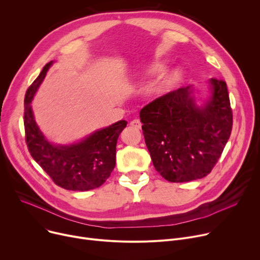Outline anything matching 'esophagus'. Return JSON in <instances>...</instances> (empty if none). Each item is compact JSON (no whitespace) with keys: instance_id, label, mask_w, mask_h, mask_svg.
I'll list each match as a JSON object with an SVG mask.
<instances>
[{"instance_id":"34e87169","label":"esophagus","mask_w":260,"mask_h":260,"mask_svg":"<svg viewBox=\"0 0 260 260\" xmlns=\"http://www.w3.org/2000/svg\"><path fill=\"white\" fill-rule=\"evenodd\" d=\"M129 125H131V126H133V127H135V128L140 129V128H141V126H142V123H141V121H140V120H138V119H134L133 121H131Z\"/></svg>"}]
</instances>
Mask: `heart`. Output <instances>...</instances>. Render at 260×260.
Instances as JSON below:
<instances>
[{
    "label": "heart",
    "mask_w": 260,
    "mask_h": 260,
    "mask_svg": "<svg viewBox=\"0 0 260 260\" xmlns=\"http://www.w3.org/2000/svg\"><path fill=\"white\" fill-rule=\"evenodd\" d=\"M166 63L165 62H154L144 69L139 74L137 75V78H146L149 76L157 75L163 71H165ZM183 77V72L180 69H176L166 76H164L162 79L154 82L150 88L148 89V94L151 97H160L167 92H169L174 86L181 80Z\"/></svg>",
    "instance_id": "heart-1"
}]
</instances>
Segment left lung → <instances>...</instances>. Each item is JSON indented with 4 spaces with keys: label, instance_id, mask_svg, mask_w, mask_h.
Masks as SVG:
<instances>
[{
    "label": "left lung",
    "instance_id": "8db88e82",
    "mask_svg": "<svg viewBox=\"0 0 260 260\" xmlns=\"http://www.w3.org/2000/svg\"><path fill=\"white\" fill-rule=\"evenodd\" d=\"M206 96L197 85L172 91L140 111L152 164L168 182L182 183L210 174L232 131V111L222 80L209 79Z\"/></svg>",
    "mask_w": 260,
    "mask_h": 260
}]
</instances>
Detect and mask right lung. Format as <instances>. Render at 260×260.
Masks as SVG:
<instances>
[{
  "mask_svg": "<svg viewBox=\"0 0 260 260\" xmlns=\"http://www.w3.org/2000/svg\"><path fill=\"white\" fill-rule=\"evenodd\" d=\"M55 61L47 63L25 96L24 124L31 157L59 187L73 191H88L105 183L116 165V144L125 120L97 129L69 144L51 142L38 125L31 102Z\"/></svg>",
  "mask_w": 260,
  "mask_h": 260,
  "instance_id": "1",
  "label": "right lung"
}]
</instances>
